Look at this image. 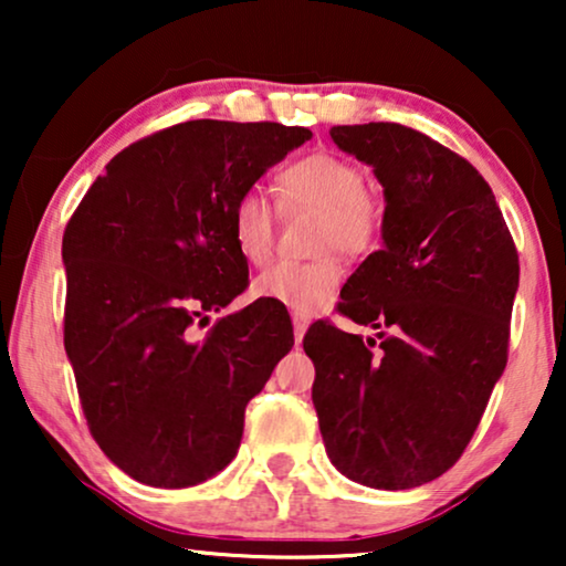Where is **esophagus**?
I'll return each instance as SVG.
<instances>
[{
    "label": "esophagus",
    "instance_id": "34e87169",
    "mask_svg": "<svg viewBox=\"0 0 566 566\" xmlns=\"http://www.w3.org/2000/svg\"><path fill=\"white\" fill-rule=\"evenodd\" d=\"M308 329V316L301 314V312H293V335H296V345H301V339H304Z\"/></svg>",
    "mask_w": 566,
    "mask_h": 566
}]
</instances>
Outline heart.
I'll use <instances>...</instances> for the list:
<instances>
[{
  "instance_id": "obj_1",
  "label": "heart",
  "mask_w": 566,
  "mask_h": 566,
  "mask_svg": "<svg viewBox=\"0 0 566 566\" xmlns=\"http://www.w3.org/2000/svg\"><path fill=\"white\" fill-rule=\"evenodd\" d=\"M275 200L283 213L308 211L314 221V252L308 262H275L254 281L260 298L312 314L327 306L343 283V265L324 252L358 258L374 250L381 234V206L366 185V175L350 159L332 151H312L289 161L275 175ZM229 231L239 258L265 265L275 247V211L258 190H244L229 213Z\"/></svg>"
}]
</instances>
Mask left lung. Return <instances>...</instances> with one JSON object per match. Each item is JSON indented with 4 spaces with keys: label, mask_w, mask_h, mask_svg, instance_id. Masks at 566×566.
Segmentation results:
<instances>
[{
    "label": "left lung",
    "mask_w": 566,
    "mask_h": 566,
    "mask_svg": "<svg viewBox=\"0 0 566 566\" xmlns=\"http://www.w3.org/2000/svg\"><path fill=\"white\" fill-rule=\"evenodd\" d=\"M384 185V250L347 277L304 350L329 461L374 490L446 474L474 438L507 366L517 250L492 188L461 154L399 123L329 130Z\"/></svg>",
    "instance_id": "left-lung-1"
}]
</instances>
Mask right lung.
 I'll use <instances>...</instances> for the list:
<instances>
[{
  "label": "right lung",
  "mask_w": 566,
  "mask_h": 566,
  "mask_svg": "<svg viewBox=\"0 0 566 566\" xmlns=\"http://www.w3.org/2000/svg\"><path fill=\"white\" fill-rule=\"evenodd\" d=\"M312 138L283 123L188 120L115 154L64 231V347L87 428L136 482L182 490L234 459L247 401L293 347L244 293L234 200Z\"/></svg>",
  "instance_id": "obj_1"
}]
</instances>
